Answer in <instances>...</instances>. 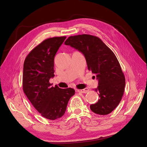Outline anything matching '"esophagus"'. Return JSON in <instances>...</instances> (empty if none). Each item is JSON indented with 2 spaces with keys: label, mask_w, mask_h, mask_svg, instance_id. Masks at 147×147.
I'll list each match as a JSON object with an SVG mask.
<instances>
[{
  "label": "esophagus",
  "mask_w": 147,
  "mask_h": 147,
  "mask_svg": "<svg viewBox=\"0 0 147 147\" xmlns=\"http://www.w3.org/2000/svg\"><path fill=\"white\" fill-rule=\"evenodd\" d=\"M89 91V90L88 88L83 89V90H77V92H82V93H86Z\"/></svg>",
  "instance_id": "esophagus-1"
}]
</instances>
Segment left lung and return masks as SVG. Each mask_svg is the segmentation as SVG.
<instances>
[{
	"mask_svg": "<svg viewBox=\"0 0 147 147\" xmlns=\"http://www.w3.org/2000/svg\"><path fill=\"white\" fill-rule=\"evenodd\" d=\"M64 43L83 53L88 70L98 80L99 86L95 91L98 92L99 99L90 105L91 110L102 115L110 113L119 104L125 87V77L116 56L99 37L94 35H74Z\"/></svg>",
	"mask_w": 147,
	"mask_h": 147,
	"instance_id": "8db88e82",
	"label": "left lung"
}]
</instances>
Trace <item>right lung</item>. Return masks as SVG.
<instances>
[{"instance_id":"obj_1","label":"right lung","mask_w":147,"mask_h":147,"mask_svg":"<svg viewBox=\"0 0 147 147\" xmlns=\"http://www.w3.org/2000/svg\"><path fill=\"white\" fill-rule=\"evenodd\" d=\"M66 37L47 38L35 47L26 57L23 74V88L31 104L42 117L55 120L63 117L72 88L53 87L49 82L54 77V59Z\"/></svg>"}]
</instances>
